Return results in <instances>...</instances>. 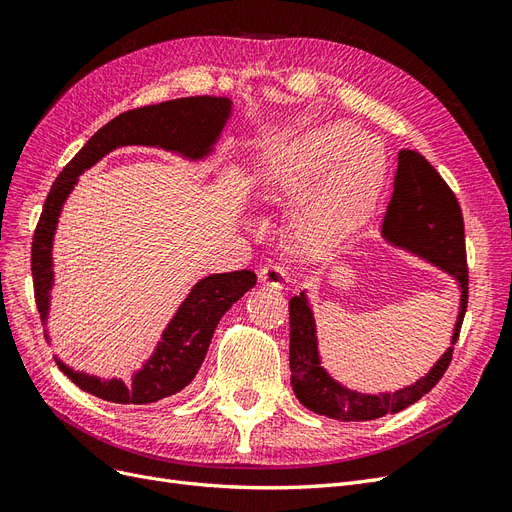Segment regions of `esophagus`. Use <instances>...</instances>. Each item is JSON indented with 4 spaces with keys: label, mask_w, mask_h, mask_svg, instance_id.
<instances>
[{
    "label": "esophagus",
    "mask_w": 512,
    "mask_h": 512,
    "mask_svg": "<svg viewBox=\"0 0 512 512\" xmlns=\"http://www.w3.org/2000/svg\"><path fill=\"white\" fill-rule=\"evenodd\" d=\"M258 277H260L262 284L271 286V288H275V290H282V288L286 286V282H288V277H286L284 269H282L280 265H275V262H269V265L262 267V269L258 271Z\"/></svg>",
    "instance_id": "34e87169"
}]
</instances>
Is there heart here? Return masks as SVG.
Masks as SVG:
<instances>
[{
    "instance_id": "obj_1",
    "label": "heart",
    "mask_w": 512,
    "mask_h": 512,
    "mask_svg": "<svg viewBox=\"0 0 512 512\" xmlns=\"http://www.w3.org/2000/svg\"><path fill=\"white\" fill-rule=\"evenodd\" d=\"M384 175L382 151L344 121L292 134L258 164L262 190L294 196L290 232L309 247L335 243L361 226L378 203Z\"/></svg>"
}]
</instances>
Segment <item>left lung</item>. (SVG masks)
I'll return each instance as SVG.
<instances>
[{"mask_svg": "<svg viewBox=\"0 0 512 512\" xmlns=\"http://www.w3.org/2000/svg\"><path fill=\"white\" fill-rule=\"evenodd\" d=\"M382 239L406 250L429 265L451 275L459 288V312L451 335V346L425 376L393 393H361L337 382L322 367L318 329L312 303L303 290L292 297L290 309V384L301 404L316 414L335 421H374L386 414H397L427 395L440 382L453 359V346L461 331L468 307V265L463 218L455 194L425 156L412 149H401L393 196L382 222Z\"/></svg>", "mask_w": 512, "mask_h": 512, "instance_id": "1", "label": "left lung"}]
</instances>
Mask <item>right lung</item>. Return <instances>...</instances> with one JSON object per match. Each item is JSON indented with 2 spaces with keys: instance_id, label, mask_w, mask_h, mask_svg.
<instances>
[{
  "instance_id": "right-lung-1",
  "label": "right lung",
  "mask_w": 512,
  "mask_h": 512,
  "mask_svg": "<svg viewBox=\"0 0 512 512\" xmlns=\"http://www.w3.org/2000/svg\"><path fill=\"white\" fill-rule=\"evenodd\" d=\"M232 115L230 98L194 96L168 100L121 113L102 126L89 138L85 147L76 153L55 179L53 188L44 200L32 243V275L36 305L46 324L51 309V290L55 282L53 273V239L61 209L74 190L79 175L100 162L119 147L141 145L173 151L185 160H205ZM256 286L254 271L215 273L200 280L188 297L179 305L177 314L170 318L156 350L134 371L130 382L119 378H98L74 371L57 359V367L83 389L113 404H153V401L175 395L188 386L203 365L211 337L220 318L237 303L243 294ZM46 342L49 333L44 331Z\"/></svg>"
}]
</instances>
